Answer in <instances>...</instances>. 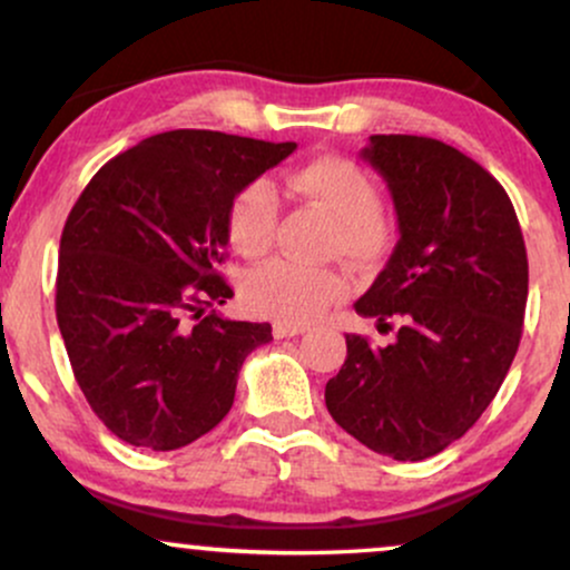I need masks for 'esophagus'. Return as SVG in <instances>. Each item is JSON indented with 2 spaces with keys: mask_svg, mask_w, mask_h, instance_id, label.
I'll list each match as a JSON object with an SVG mask.
<instances>
[{
  "mask_svg": "<svg viewBox=\"0 0 570 570\" xmlns=\"http://www.w3.org/2000/svg\"><path fill=\"white\" fill-rule=\"evenodd\" d=\"M305 332H307L305 326H299V324H284V322H276V324H273V335H276L278 340L305 335Z\"/></svg>",
  "mask_w": 570,
  "mask_h": 570,
  "instance_id": "1",
  "label": "esophagus"
}]
</instances>
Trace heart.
I'll return each instance as SVG.
<instances>
[{
  "mask_svg": "<svg viewBox=\"0 0 570 570\" xmlns=\"http://www.w3.org/2000/svg\"><path fill=\"white\" fill-rule=\"evenodd\" d=\"M289 187L303 198L322 203L335 217L330 248L356 265H377L391 252L389 222L381 217V189L358 163L318 158L289 176ZM278 222L276 189L267 179H252L227 206V238L244 257H259L273 244ZM348 278L337 267H316L276 257L254 267L244 278V299L252 311L284 324H307L332 303L345 297Z\"/></svg>",
  "mask_w": 570,
  "mask_h": 570,
  "instance_id": "heart-1",
  "label": "heart"
}]
</instances>
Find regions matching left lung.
I'll use <instances>...</instances> for the list:
<instances>
[{"mask_svg":"<svg viewBox=\"0 0 570 570\" xmlns=\"http://www.w3.org/2000/svg\"><path fill=\"white\" fill-rule=\"evenodd\" d=\"M362 158L391 189L399 240L356 299L396 340L348 356L326 383V410L394 461H423L461 440L499 394L528 303V254L507 189L480 163L429 136L377 134Z\"/></svg>","mask_w":570,"mask_h":570,"instance_id":"left-lung-1","label":"left lung"}]
</instances>
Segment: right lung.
<instances>
[{
    "mask_svg": "<svg viewBox=\"0 0 570 570\" xmlns=\"http://www.w3.org/2000/svg\"><path fill=\"white\" fill-rule=\"evenodd\" d=\"M297 149L219 130H168L104 163L69 212L56 318L90 410L122 442L176 450L233 407L271 324L230 322L233 195Z\"/></svg>",
    "mask_w": 570,
    "mask_h": 570,
    "instance_id": "1",
    "label": "right lung"
}]
</instances>
